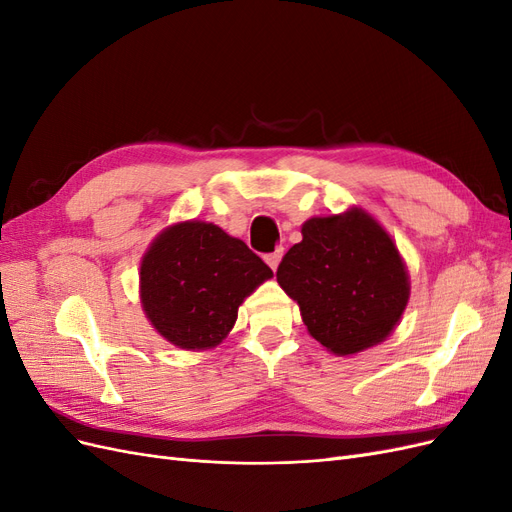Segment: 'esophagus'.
<instances>
[{"label":"esophagus","instance_id":"1","mask_svg":"<svg viewBox=\"0 0 512 512\" xmlns=\"http://www.w3.org/2000/svg\"><path fill=\"white\" fill-rule=\"evenodd\" d=\"M282 256H284V250L280 247V250H275V252L267 254V256H265V262H267V265H269L273 271H277V267H280Z\"/></svg>","mask_w":512,"mask_h":512}]
</instances>
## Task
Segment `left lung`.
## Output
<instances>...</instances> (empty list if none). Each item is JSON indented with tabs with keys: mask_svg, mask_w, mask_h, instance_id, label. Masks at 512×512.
Instances as JSON below:
<instances>
[{
	"mask_svg": "<svg viewBox=\"0 0 512 512\" xmlns=\"http://www.w3.org/2000/svg\"><path fill=\"white\" fill-rule=\"evenodd\" d=\"M277 267V284L297 301L307 333L337 356L382 344L410 299V275L395 241L361 207L316 215L301 226Z\"/></svg>",
	"mask_w": 512,
	"mask_h": 512,
	"instance_id": "1",
	"label": "left lung"
}]
</instances>
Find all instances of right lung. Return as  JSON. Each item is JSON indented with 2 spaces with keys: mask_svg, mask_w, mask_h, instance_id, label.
Returning a JSON list of instances; mask_svg holds the SVG:
<instances>
[{
  "mask_svg": "<svg viewBox=\"0 0 512 512\" xmlns=\"http://www.w3.org/2000/svg\"><path fill=\"white\" fill-rule=\"evenodd\" d=\"M138 277L151 327L173 346L200 352L224 342L239 305L273 271L220 226L185 220L151 241Z\"/></svg>",
  "mask_w": 512,
  "mask_h": 512,
  "instance_id": "right-lung-1",
  "label": "right lung"
}]
</instances>
